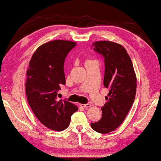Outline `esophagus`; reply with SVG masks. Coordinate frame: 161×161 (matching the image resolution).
<instances>
[{
    "instance_id": "esophagus-1",
    "label": "esophagus",
    "mask_w": 161,
    "mask_h": 161,
    "mask_svg": "<svg viewBox=\"0 0 161 161\" xmlns=\"http://www.w3.org/2000/svg\"><path fill=\"white\" fill-rule=\"evenodd\" d=\"M80 106H81L82 108H89V107H90V106H91V105H90V103H87V104H81V103H80Z\"/></svg>"
}]
</instances>
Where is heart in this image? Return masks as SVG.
Returning <instances> with one entry per match:
<instances>
[{
    "instance_id": "heart-1",
    "label": "heart",
    "mask_w": 161,
    "mask_h": 161,
    "mask_svg": "<svg viewBox=\"0 0 161 161\" xmlns=\"http://www.w3.org/2000/svg\"><path fill=\"white\" fill-rule=\"evenodd\" d=\"M90 62H92V61H91V60H87V61H86V63H90Z\"/></svg>"
}]
</instances>
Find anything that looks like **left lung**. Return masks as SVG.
Returning <instances> with one entry per match:
<instances>
[{
    "label": "left lung",
    "mask_w": 161,
    "mask_h": 161,
    "mask_svg": "<svg viewBox=\"0 0 161 161\" xmlns=\"http://www.w3.org/2000/svg\"><path fill=\"white\" fill-rule=\"evenodd\" d=\"M93 49L104 58L103 86L109 92L101 107L102 117L91 127L96 132L108 133L121 125L132 106L136 92V76L132 61L121 44L110 41L92 44Z\"/></svg>",
    "instance_id": "1"
}]
</instances>
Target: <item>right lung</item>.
Returning a JSON list of instances; mask_svg holds the SVG:
<instances>
[{
    "instance_id": "add662e5",
    "label": "right lung",
    "mask_w": 161,
    "mask_h": 161,
    "mask_svg": "<svg viewBox=\"0 0 161 161\" xmlns=\"http://www.w3.org/2000/svg\"><path fill=\"white\" fill-rule=\"evenodd\" d=\"M76 42L54 40L38 47L27 70L25 92L33 112L38 120L51 130L67 128L78 107L67 101H58V91L65 84L63 70L68 53Z\"/></svg>"
}]
</instances>
